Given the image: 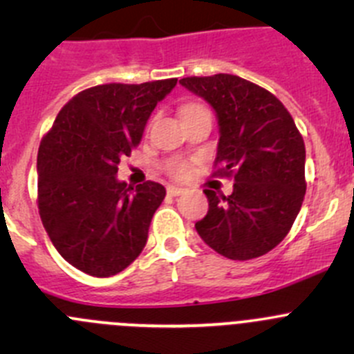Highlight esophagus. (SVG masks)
<instances>
[{
  "label": "esophagus",
  "mask_w": 354,
  "mask_h": 354,
  "mask_svg": "<svg viewBox=\"0 0 354 354\" xmlns=\"http://www.w3.org/2000/svg\"><path fill=\"white\" fill-rule=\"evenodd\" d=\"M181 194H185V188L174 187V185H169V187H167V195H171V197H178V195Z\"/></svg>",
  "instance_id": "34e87169"
}]
</instances>
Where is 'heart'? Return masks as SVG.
<instances>
[{"label": "heart", "instance_id": "obj_1", "mask_svg": "<svg viewBox=\"0 0 354 354\" xmlns=\"http://www.w3.org/2000/svg\"><path fill=\"white\" fill-rule=\"evenodd\" d=\"M195 108H202V106H198V104H188V106H185L183 111L195 109ZM169 171L174 174V176H185V174H187V166H185V164H181V162H173V164H171V166H169Z\"/></svg>", "mask_w": 354, "mask_h": 354}]
</instances>
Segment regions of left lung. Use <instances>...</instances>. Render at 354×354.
Segmentation results:
<instances>
[{
	"label": "left lung",
	"instance_id": "obj_1",
	"mask_svg": "<svg viewBox=\"0 0 354 354\" xmlns=\"http://www.w3.org/2000/svg\"><path fill=\"white\" fill-rule=\"evenodd\" d=\"M180 84L216 111V173L234 176L227 197L203 190L209 210L195 230L231 260L266 255L284 240L301 209L303 137L283 102L245 78L219 73L181 78Z\"/></svg>",
	"mask_w": 354,
	"mask_h": 354
}]
</instances>
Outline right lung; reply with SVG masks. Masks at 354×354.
<instances>
[{
	"label": "right lung",
	"instance_id": "right-lung-1",
	"mask_svg": "<svg viewBox=\"0 0 354 354\" xmlns=\"http://www.w3.org/2000/svg\"><path fill=\"white\" fill-rule=\"evenodd\" d=\"M178 78L106 84L63 106L39 145L37 203L59 255L82 272L109 277L142 253L162 185L128 187L116 178L121 157L140 144L157 102Z\"/></svg>",
	"mask_w": 354,
	"mask_h": 354
}]
</instances>
